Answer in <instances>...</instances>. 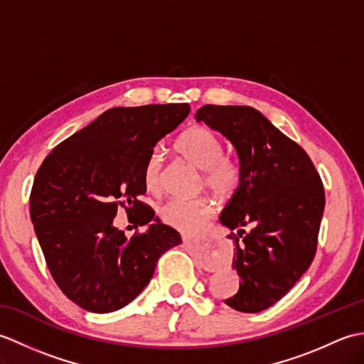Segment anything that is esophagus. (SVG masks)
Listing matches in <instances>:
<instances>
[{
  "label": "esophagus",
  "instance_id": "obj_1",
  "mask_svg": "<svg viewBox=\"0 0 364 364\" xmlns=\"http://www.w3.org/2000/svg\"><path fill=\"white\" fill-rule=\"evenodd\" d=\"M183 242H184V244H191V239L186 237V236H183ZM218 267H219V266L215 264V262H211V261H205V262H203V269H206V270H215Z\"/></svg>",
  "mask_w": 364,
  "mask_h": 364
}]
</instances>
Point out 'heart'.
Returning <instances> with one entry per match:
<instances>
[{
	"mask_svg": "<svg viewBox=\"0 0 364 364\" xmlns=\"http://www.w3.org/2000/svg\"><path fill=\"white\" fill-rule=\"evenodd\" d=\"M176 150L181 156L203 170V181L220 198H228L241 181V168L237 162L223 154L220 137L205 127H192L184 131L176 141ZM162 151L154 149L144 166V183L150 191H158L162 181ZM213 214L210 200L200 198H173L161 206L159 215L167 225L188 235H196L203 228L205 222Z\"/></svg>",
	"mask_w": 364,
	"mask_h": 364,
	"instance_id": "1",
	"label": "heart"
}]
</instances>
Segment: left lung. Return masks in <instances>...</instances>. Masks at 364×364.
I'll list each match as a JSON object with an SVG mask.
<instances>
[{
  "mask_svg": "<svg viewBox=\"0 0 364 364\" xmlns=\"http://www.w3.org/2000/svg\"><path fill=\"white\" fill-rule=\"evenodd\" d=\"M196 119L228 139L241 168L239 186L219 218L236 230L228 236L235 241L231 267L241 277L225 304L259 313L311 264L326 206L321 176L305 150L255 107L205 105Z\"/></svg>",
  "mask_w": 364,
  "mask_h": 364,
  "instance_id": "8db88e82",
  "label": "left lung"
}]
</instances>
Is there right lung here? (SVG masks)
I'll list each match as a JSON object with an SVG mask.
<instances>
[{
    "label": "right lung",
    "instance_id": "right-lung-1",
    "mask_svg": "<svg viewBox=\"0 0 364 364\" xmlns=\"http://www.w3.org/2000/svg\"><path fill=\"white\" fill-rule=\"evenodd\" d=\"M183 105L112 107L60 142L37 170L29 214L46 266L65 296L92 313L127 306L150 283L162 253L181 236L141 203L144 166L188 117ZM123 207L146 226L128 240L113 225Z\"/></svg>",
    "mask_w": 364,
    "mask_h": 364
}]
</instances>
